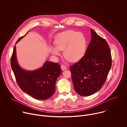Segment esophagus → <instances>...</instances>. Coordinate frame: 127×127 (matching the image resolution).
Instances as JSON below:
<instances>
[{
    "instance_id": "34e87169",
    "label": "esophagus",
    "mask_w": 127,
    "mask_h": 127,
    "mask_svg": "<svg viewBox=\"0 0 127 127\" xmlns=\"http://www.w3.org/2000/svg\"><path fill=\"white\" fill-rule=\"evenodd\" d=\"M61 69L63 70H66L67 69V67L66 66L64 65H62L61 66Z\"/></svg>"
}]
</instances>
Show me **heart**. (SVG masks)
<instances>
[{"instance_id":"1","label":"heart","mask_w":127,"mask_h":127,"mask_svg":"<svg viewBox=\"0 0 127 127\" xmlns=\"http://www.w3.org/2000/svg\"><path fill=\"white\" fill-rule=\"evenodd\" d=\"M55 47H51V53L54 55L60 54L59 50H64V56L72 62L79 61L86 51L87 42L84 35L79 32L69 30L57 35L55 41Z\"/></svg>"}]
</instances>
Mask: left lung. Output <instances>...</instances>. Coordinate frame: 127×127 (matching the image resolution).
I'll return each instance as SVG.
<instances>
[{
    "mask_svg": "<svg viewBox=\"0 0 127 127\" xmlns=\"http://www.w3.org/2000/svg\"><path fill=\"white\" fill-rule=\"evenodd\" d=\"M92 39L83 57L70 67L75 92L89 96L101 88L112 66L111 50L105 39L91 29Z\"/></svg>",
    "mask_w": 127,
    "mask_h": 127,
    "instance_id": "obj_1",
    "label": "left lung"
}]
</instances>
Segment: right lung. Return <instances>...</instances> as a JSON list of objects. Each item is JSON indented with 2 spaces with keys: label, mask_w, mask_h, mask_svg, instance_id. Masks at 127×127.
I'll return each instance as SVG.
<instances>
[{
  "label": "right lung",
  "mask_w": 127,
  "mask_h": 127,
  "mask_svg": "<svg viewBox=\"0 0 127 127\" xmlns=\"http://www.w3.org/2000/svg\"><path fill=\"white\" fill-rule=\"evenodd\" d=\"M23 37L18 39L16 43ZM10 64L17 83L24 92L38 100L47 99L55 93L56 81L61 73L59 64L47 61L42 68L38 70H24L17 63L15 46L11 57Z\"/></svg>",
  "instance_id": "add662e5"
}]
</instances>
